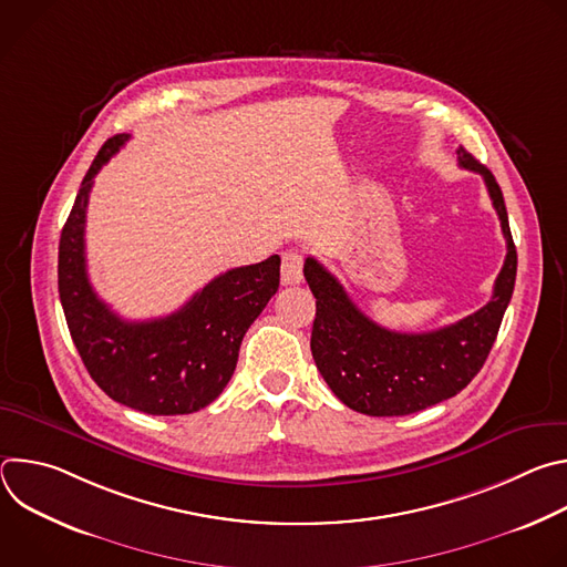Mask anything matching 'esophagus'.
Listing matches in <instances>:
<instances>
[{"label":"esophagus","mask_w":567,"mask_h":567,"mask_svg":"<svg viewBox=\"0 0 567 567\" xmlns=\"http://www.w3.org/2000/svg\"><path fill=\"white\" fill-rule=\"evenodd\" d=\"M280 280L282 285H300L302 280V256L298 251H287L282 256V267H280Z\"/></svg>","instance_id":"obj_1"}]
</instances>
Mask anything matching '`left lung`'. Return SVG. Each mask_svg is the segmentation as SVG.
<instances>
[{
	"mask_svg": "<svg viewBox=\"0 0 567 567\" xmlns=\"http://www.w3.org/2000/svg\"><path fill=\"white\" fill-rule=\"evenodd\" d=\"M457 161L482 175L507 239L494 296L482 309L433 332H392L370 320L318 260H305V280L316 298L311 357L332 392L357 413L399 417L455 396L480 372L498 337L518 265L507 208L489 168L464 147L457 150Z\"/></svg>",
	"mask_w": 567,
	"mask_h": 567,
	"instance_id": "obj_1",
	"label": "left lung"
}]
</instances>
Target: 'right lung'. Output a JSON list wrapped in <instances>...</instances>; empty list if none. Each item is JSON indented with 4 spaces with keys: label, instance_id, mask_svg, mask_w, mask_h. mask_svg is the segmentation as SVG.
Segmentation results:
<instances>
[{
    "label": "right lung",
    "instance_id": "add662e5",
    "mask_svg": "<svg viewBox=\"0 0 567 567\" xmlns=\"http://www.w3.org/2000/svg\"><path fill=\"white\" fill-rule=\"evenodd\" d=\"M127 138L112 136L80 184L60 235V302L80 359L107 396L147 415H188L230 381L241 339L278 291L280 258L217 276L171 316L125 320L114 313L87 276L85 217L94 177Z\"/></svg>",
    "mask_w": 567,
    "mask_h": 567
}]
</instances>
